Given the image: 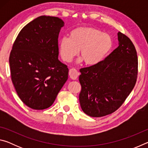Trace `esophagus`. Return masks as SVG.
Wrapping results in <instances>:
<instances>
[{"label": "esophagus", "mask_w": 148, "mask_h": 148, "mask_svg": "<svg viewBox=\"0 0 148 148\" xmlns=\"http://www.w3.org/2000/svg\"><path fill=\"white\" fill-rule=\"evenodd\" d=\"M69 75L72 79H76L79 76V72L75 68H72L69 70Z\"/></svg>", "instance_id": "1"}]
</instances>
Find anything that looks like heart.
<instances>
[{"label": "heart", "mask_w": 148, "mask_h": 148, "mask_svg": "<svg viewBox=\"0 0 148 148\" xmlns=\"http://www.w3.org/2000/svg\"><path fill=\"white\" fill-rule=\"evenodd\" d=\"M60 55L66 62L71 61L79 50L78 61L87 65L98 64L113 46V40L108 34L92 27H78L70 32L69 37L59 42Z\"/></svg>", "instance_id": "obj_1"}]
</instances>
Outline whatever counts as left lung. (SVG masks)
Here are the masks:
<instances>
[{
  "instance_id": "8db88e82",
  "label": "left lung",
  "mask_w": 148,
  "mask_h": 148,
  "mask_svg": "<svg viewBox=\"0 0 148 148\" xmlns=\"http://www.w3.org/2000/svg\"><path fill=\"white\" fill-rule=\"evenodd\" d=\"M119 46L98 64L79 70L80 106L94 117L111 114L123 104L136 84L138 57L133 43L117 33Z\"/></svg>"
}]
</instances>
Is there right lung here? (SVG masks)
Returning a JSON list of instances; mask_svg holds the SVG:
<instances>
[{
    "mask_svg": "<svg viewBox=\"0 0 148 148\" xmlns=\"http://www.w3.org/2000/svg\"><path fill=\"white\" fill-rule=\"evenodd\" d=\"M64 24L57 17L40 16L21 30L12 46V83L21 101L32 109L51 106L68 79V67L58 59Z\"/></svg>",
    "mask_w": 148,
    "mask_h": 148,
    "instance_id": "1",
    "label": "right lung"
}]
</instances>
